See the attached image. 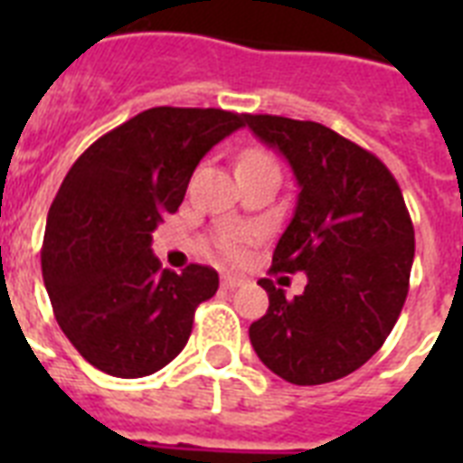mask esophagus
Listing matches in <instances>:
<instances>
[{
    "label": "esophagus",
    "instance_id": "34e87169",
    "mask_svg": "<svg viewBox=\"0 0 463 463\" xmlns=\"http://www.w3.org/2000/svg\"><path fill=\"white\" fill-rule=\"evenodd\" d=\"M242 279H240V276H223V279H221V286H223L225 290H235V288H240V286H242Z\"/></svg>",
    "mask_w": 463,
    "mask_h": 463
}]
</instances>
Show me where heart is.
<instances>
[{
	"label": "heart",
	"instance_id": "1",
	"mask_svg": "<svg viewBox=\"0 0 463 463\" xmlns=\"http://www.w3.org/2000/svg\"><path fill=\"white\" fill-rule=\"evenodd\" d=\"M240 160H274L267 151H260V148H252V151H245L240 156ZM250 232L247 231H223L216 238L218 252L223 254L225 260H242L245 257V247L250 242Z\"/></svg>",
	"mask_w": 463,
	"mask_h": 463
}]
</instances>
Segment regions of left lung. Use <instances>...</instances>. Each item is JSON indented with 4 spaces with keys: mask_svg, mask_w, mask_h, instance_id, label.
I'll list each match as a JSON object with an SVG mask.
<instances>
[{
    "mask_svg": "<svg viewBox=\"0 0 463 463\" xmlns=\"http://www.w3.org/2000/svg\"><path fill=\"white\" fill-rule=\"evenodd\" d=\"M245 125L300 187L271 271L307 274L293 300L261 279L269 309L250 326L252 348L290 384L341 380L380 351L409 296L416 240L402 189L377 156L319 122L245 115Z\"/></svg>",
    "mask_w": 463,
    "mask_h": 463,
    "instance_id": "1",
    "label": "left lung"
}]
</instances>
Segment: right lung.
I'll use <instances>...</instances> for the list:
<instances>
[{
  "label": "right lung",
  "instance_id": "1",
  "mask_svg": "<svg viewBox=\"0 0 463 463\" xmlns=\"http://www.w3.org/2000/svg\"><path fill=\"white\" fill-rule=\"evenodd\" d=\"M245 125L216 108H151L90 144L47 213L43 281L57 324L90 365L146 377L184 348L216 269H160L151 232L184 199L199 160Z\"/></svg>",
  "mask_w": 463,
  "mask_h": 463
}]
</instances>
